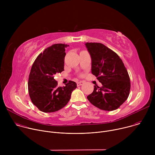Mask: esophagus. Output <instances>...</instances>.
Returning <instances> with one entry per match:
<instances>
[{
    "label": "esophagus",
    "instance_id": "34e87169",
    "mask_svg": "<svg viewBox=\"0 0 155 155\" xmlns=\"http://www.w3.org/2000/svg\"><path fill=\"white\" fill-rule=\"evenodd\" d=\"M83 81H78V82H77V86H81V85H82L83 84Z\"/></svg>",
    "mask_w": 155,
    "mask_h": 155
}]
</instances>
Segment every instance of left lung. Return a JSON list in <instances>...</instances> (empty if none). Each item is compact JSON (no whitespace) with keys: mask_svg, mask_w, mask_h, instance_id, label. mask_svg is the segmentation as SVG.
Listing matches in <instances>:
<instances>
[{"mask_svg":"<svg viewBox=\"0 0 155 155\" xmlns=\"http://www.w3.org/2000/svg\"><path fill=\"white\" fill-rule=\"evenodd\" d=\"M91 58V73L102 84L94 86L87 98L93 105L105 111L117 109L127 99L130 78L120 56L101 43H85Z\"/></svg>","mask_w":155,"mask_h":155,"instance_id":"obj_1","label":"left lung"}]
</instances>
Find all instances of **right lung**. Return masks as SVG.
I'll list each match as a JSON object with an SVG mask.
<instances>
[{
  "mask_svg": "<svg viewBox=\"0 0 155 155\" xmlns=\"http://www.w3.org/2000/svg\"><path fill=\"white\" fill-rule=\"evenodd\" d=\"M67 44L57 43L40 53L32 64L29 75L28 91L34 105L43 112L58 111L67 105L77 83L69 81L65 86L58 87L54 78L64 69Z\"/></svg>",
  "mask_w": 155,
  "mask_h": 155,
  "instance_id": "1",
  "label": "right lung"
}]
</instances>
